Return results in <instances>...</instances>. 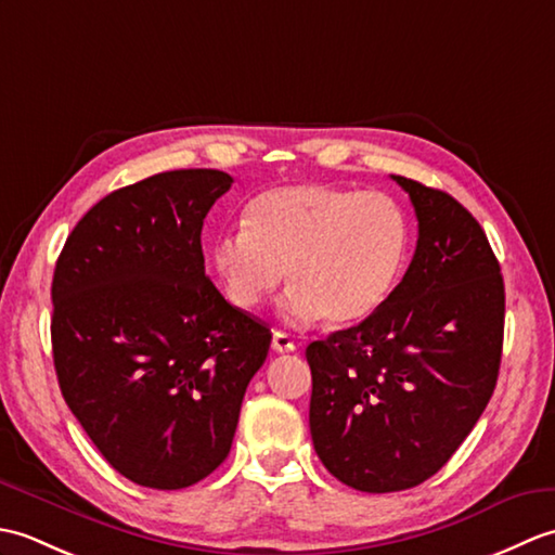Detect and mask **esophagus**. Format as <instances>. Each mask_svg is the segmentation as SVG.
<instances>
[{
    "label": "esophagus",
    "instance_id": "esophagus-1",
    "mask_svg": "<svg viewBox=\"0 0 555 555\" xmlns=\"http://www.w3.org/2000/svg\"><path fill=\"white\" fill-rule=\"evenodd\" d=\"M271 348H274V352H293L296 350V340L284 332H274V336H271Z\"/></svg>",
    "mask_w": 555,
    "mask_h": 555
}]
</instances>
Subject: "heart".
Here are the masks:
<instances>
[{"mask_svg": "<svg viewBox=\"0 0 555 555\" xmlns=\"http://www.w3.org/2000/svg\"><path fill=\"white\" fill-rule=\"evenodd\" d=\"M243 223L209 250L223 298L241 312L257 310L288 271V322L324 314L328 324H356L388 300L408 262L410 221L384 193L284 185L257 195Z\"/></svg>", "mask_w": 555, "mask_h": 555, "instance_id": "obj_1", "label": "heart"}]
</instances>
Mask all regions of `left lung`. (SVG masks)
Instances as JSON below:
<instances>
[{
	"label": "left lung",
	"instance_id": "left-lung-1",
	"mask_svg": "<svg viewBox=\"0 0 555 555\" xmlns=\"http://www.w3.org/2000/svg\"><path fill=\"white\" fill-rule=\"evenodd\" d=\"M391 179L417 215L403 281L367 320L305 350L314 451L367 493L439 473L485 412L503 350V276L479 221L443 191Z\"/></svg>",
	"mask_w": 555,
	"mask_h": 555
}]
</instances>
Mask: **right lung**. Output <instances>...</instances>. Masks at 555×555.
<instances>
[{
	"label": "right lung",
	"instance_id": "1",
	"mask_svg": "<svg viewBox=\"0 0 555 555\" xmlns=\"http://www.w3.org/2000/svg\"><path fill=\"white\" fill-rule=\"evenodd\" d=\"M233 179L150 176L102 197L52 279L59 388L104 460L140 487L195 485L227 460L269 326L205 274L199 233Z\"/></svg>",
	"mask_w": 555,
	"mask_h": 555
}]
</instances>
